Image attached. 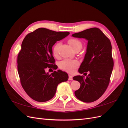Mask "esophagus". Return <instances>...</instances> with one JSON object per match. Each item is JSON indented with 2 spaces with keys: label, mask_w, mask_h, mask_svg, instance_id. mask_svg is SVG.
<instances>
[{
  "label": "esophagus",
  "mask_w": 128,
  "mask_h": 128,
  "mask_svg": "<svg viewBox=\"0 0 128 128\" xmlns=\"http://www.w3.org/2000/svg\"><path fill=\"white\" fill-rule=\"evenodd\" d=\"M69 80H72V76L71 75H69V78H68Z\"/></svg>",
  "instance_id": "1"
}]
</instances>
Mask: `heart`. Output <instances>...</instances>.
I'll use <instances>...</instances> for the list:
<instances>
[{"mask_svg": "<svg viewBox=\"0 0 128 128\" xmlns=\"http://www.w3.org/2000/svg\"><path fill=\"white\" fill-rule=\"evenodd\" d=\"M68 43L71 46L72 49L76 50L77 49L80 50L82 47V44L79 40L75 38H70L68 41ZM61 43L57 42L53 48V53L55 56H57L59 54V50L60 48ZM78 66V62L77 60L65 59L61 62L60 66L63 70L68 72H72L74 69Z\"/></svg>", "mask_w": 128, "mask_h": 128, "instance_id": "obj_1", "label": "heart"}]
</instances>
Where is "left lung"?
I'll return each mask as SVG.
<instances>
[{
    "instance_id": "1",
    "label": "left lung",
    "mask_w": 128,
    "mask_h": 128,
    "mask_svg": "<svg viewBox=\"0 0 128 128\" xmlns=\"http://www.w3.org/2000/svg\"><path fill=\"white\" fill-rule=\"evenodd\" d=\"M74 37L85 38L88 42L86 54L78 72L86 76H76L73 80L80 83V86L75 92L77 99L85 102L98 100L109 85L114 66L110 40L101 30L92 28L74 34Z\"/></svg>"
}]
</instances>
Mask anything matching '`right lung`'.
<instances>
[{
    "instance_id": "obj_1",
    "label": "right lung",
    "mask_w": 128,
    "mask_h": 128,
    "mask_svg": "<svg viewBox=\"0 0 128 128\" xmlns=\"http://www.w3.org/2000/svg\"><path fill=\"white\" fill-rule=\"evenodd\" d=\"M69 32H56L38 28L24 38L18 56V70L22 88L31 98L45 102L54 96L58 85L68 80L67 74L61 70L51 74L48 67L56 69L52 46L62 40Z\"/></svg>"
}]
</instances>
